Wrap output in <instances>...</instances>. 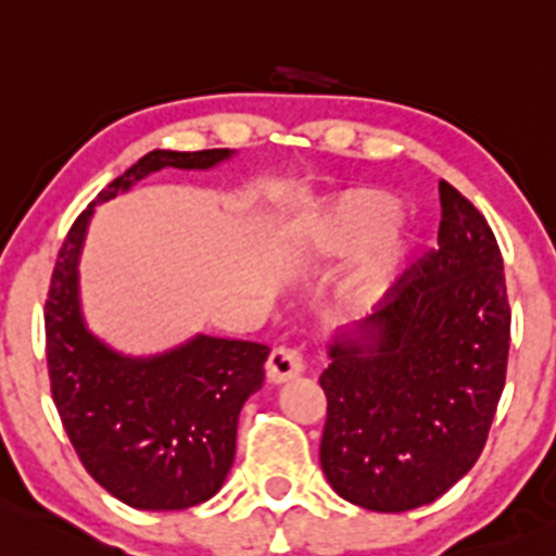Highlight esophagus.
<instances>
[{"mask_svg": "<svg viewBox=\"0 0 556 556\" xmlns=\"http://www.w3.org/2000/svg\"><path fill=\"white\" fill-rule=\"evenodd\" d=\"M303 356L298 349H274L271 354H268L266 359V378L268 383H288L293 381V378H298L303 372Z\"/></svg>", "mask_w": 556, "mask_h": 556, "instance_id": "1", "label": "esophagus"}]
</instances>
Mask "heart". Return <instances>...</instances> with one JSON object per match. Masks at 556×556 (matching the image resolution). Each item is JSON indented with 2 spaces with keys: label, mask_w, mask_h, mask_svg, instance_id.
<instances>
[{
  "label": "heart",
  "mask_w": 556,
  "mask_h": 556,
  "mask_svg": "<svg viewBox=\"0 0 556 556\" xmlns=\"http://www.w3.org/2000/svg\"><path fill=\"white\" fill-rule=\"evenodd\" d=\"M394 202L378 189H352L303 224L301 239L319 258L359 253L341 282V298L354 312L376 306L394 288L410 258V239L394 218Z\"/></svg>",
  "instance_id": "obj_1"
}]
</instances>
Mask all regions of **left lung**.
Returning <instances> with one entry per match:
<instances>
[{
	"label": "left lung",
	"instance_id": "obj_1",
	"mask_svg": "<svg viewBox=\"0 0 556 556\" xmlns=\"http://www.w3.org/2000/svg\"><path fill=\"white\" fill-rule=\"evenodd\" d=\"M437 242L389 301L338 338L319 376V460L330 488L370 511H410L477 464L506 383L511 308L484 215L440 180Z\"/></svg>",
	"mask_w": 556,
	"mask_h": 556
}]
</instances>
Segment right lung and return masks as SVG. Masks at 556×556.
I'll return each instance as SVG.
<instances>
[{"label":"right lung","instance_id":"add662e5","mask_svg":"<svg viewBox=\"0 0 556 556\" xmlns=\"http://www.w3.org/2000/svg\"><path fill=\"white\" fill-rule=\"evenodd\" d=\"M229 149L151 151L96 202L162 167L204 170ZM92 202V204H96ZM92 204L58 250L45 301V352L52 402L87 475L122 504L180 511L213 498L233 464L239 410L263 383L268 349L194 338L156 359H125L85 330L77 263Z\"/></svg>","mask_w":556,"mask_h":556}]
</instances>
